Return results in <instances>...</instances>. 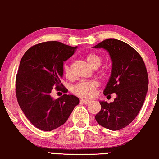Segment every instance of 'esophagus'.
<instances>
[{"mask_svg": "<svg viewBox=\"0 0 159 159\" xmlns=\"http://www.w3.org/2000/svg\"><path fill=\"white\" fill-rule=\"evenodd\" d=\"M80 102H81V104H84V105H88V104L90 103V101L86 100V99H81Z\"/></svg>", "mask_w": 159, "mask_h": 159, "instance_id": "34e87169", "label": "esophagus"}]
</instances>
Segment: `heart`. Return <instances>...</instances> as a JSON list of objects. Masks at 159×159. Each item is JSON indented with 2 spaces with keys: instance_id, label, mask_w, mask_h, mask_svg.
<instances>
[{
  "instance_id": "1",
  "label": "heart",
  "mask_w": 159,
  "mask_h": 159,
  "mask_svg": "<svg viewBox=\"0 0 159 159\" xmlns=\"http://www.w3.org/2000/svg\"><path fill=\"white\" fill-rule=\"evenodd\" d=\"M86 61L93 68H97L102 64V57L95 53H88L84 56ZM63 74L68 79L72 78V73L70 66L65 64L63 66ZM99 87V84L96 81H81L75 84L72 87V92L78 97L90 98L94 96Z\"/></svg>"
}]
</instances>
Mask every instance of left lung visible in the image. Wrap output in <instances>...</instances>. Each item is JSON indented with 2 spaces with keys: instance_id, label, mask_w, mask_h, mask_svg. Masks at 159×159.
<instances>
[{
  "instance_id": "1",
  "label": "left lung",
  "mask_w": 159,
  "mask_h": 159,
  "mask_svg": "<svg viewBox=\"0 0 159 159\" xmlns=\"http://www.w3.org/2000/svg\"><path fill=\"white\" fill-rule=\"evenodd\" d=\"M94 48L109 52L112 70L104 94H117L112 103L100 102L102 108L95 119L112 131L124 129L136 118L145 102L148 85L145 62L135 49L115 38L104 40Z\"/></svg>"
}]
</instances>
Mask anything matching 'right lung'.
Here are the masks:
<instances>
[{"label": "right lung", "mask_w": 159, "mask_h": 159, "mask_svg": "<svg viewBox=\"0 0 159 159\" xmlns=\"http://www.w3.org/2000/svg\"><path fill=\"white\" fill-rule=\"evenodd\" d=\"M75 49L59 41H46L30 47L20 60L16 96L22 111L37 129L52 131L60 127L79 104L76 96L65 94L68 89L61 81L64 61ZM54 89L65 94L54 99L50 96Z\"/></svg>", "instance_id": "right-lung-1"}]
</instances>
